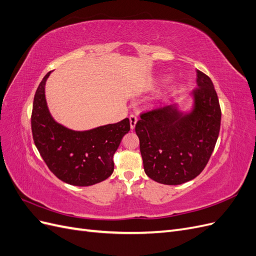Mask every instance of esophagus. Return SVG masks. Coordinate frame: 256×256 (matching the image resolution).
Here are the masks:
<instances>
[{"label":"esophagus","instance_id":"34e87169","mask_svg":"<svg viewBox=\"0 0 256 256\" xmlns=\"http://www.w3.org/2000/svg\"><path fill=\"white\" fill-rule=\"evenodd\" d=\"M129 120H130V128L134 130V127H136V122H138L136 115H134V114H131V115L129 116Z\"/></svg>","mask_w":256,"mask_h":256}]
</instances>
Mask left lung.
I'll list each match as a JSON object with an SVG mask.
<instances>
[{
    "mask_svg": "<svg viewBox=\"0 0 256 256\" xmlns=\"http://www.w3.org/2000/svg\"><path fill=\"white\" fill-rule=\"evenodd\" d=\"M198 88L192 92L189 113L177 104L141 114L136 124L144 171L164 184H182L206 166L219 136L221 109L214 84L196 70Z\"/></svg>",
    "mask_w": 256,
    "mask_h": 256,
    "instance_id": "obj_1",
    "label": "left lung"
}]
</instances>
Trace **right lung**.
Instances as JSON below:
<instances>
[{"mask_svg": "<svg viewBox=\"0 0 256 256\" xmlns=\"http://www.w3.org/2000/svg\"><path fill=\"white\" fill-rule=\"evenodd\" d=\"M44 76L33 102L32 134L34 143L50 171L72 186H92L113 173V156L122 136L130 130L129 118L90 130L74 131L54 120L44 95Z\"/></svg>", "mask_w": 256, "mask_h": 256, "instance_id": "add662e5", "label": "right lung"}]
</instances>
